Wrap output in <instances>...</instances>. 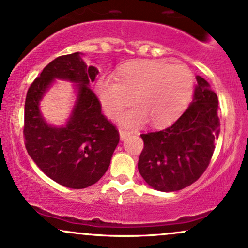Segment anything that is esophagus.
I'll list each match as a JSON object with an SVG mask.
<instances>
[{"instance_id": "34e87169", "label": "esophagus", "mask_w": 248, "mask_h": 248, "mask_svg": "<svg viewBox=\"0 0 248 248\" xmlns=\"http://www.w3.org/2000/svg\"><path fill=\"white\" fill-rule=\"evenodd\" d=\"M119 133H120V139H121V140H124V139H127L128 136L130 135V133L129 132H126V130H121L120 129V132H119Z\"/></svg>"}]
</instances>
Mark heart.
Masks as SVG:
<instances>
[{"instance_id": "obj_1", "label": "heart", "mask_w": 248, "mask_h": 248, "mask_svg": "<svg viewBox=\"0 0 248 248\" xmlns=\"http://www.w3.org/2000/svg\"><path fill=\"white\" fill-rule=\"evenodd\" d=\"M96 95L106 114L114 119L133 101L136 104L120 116L128 128L150 120L153 126L172 124L183 114L191 100L193 76L186 65L162 61H141L122 67L118 78L101 77Z\"/></svg>"}]
</instances>
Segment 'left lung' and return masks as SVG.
<instances>
[{
  "label": "left lung",
  "mask_w": 248,
  "mask_h": 248,
  "mask_svg": "<svg viewBox=\"0 0 248 248\" xmlns=\"http://www.w3.org/2000/svg\"><path fill=\"white\" fill-rule=\"evenodd\" d=\"M192 102L172 126L142 134L144 148L138 168L146 183L158 191H178L203 175L220 133L218 96L196 77Z\"/></svg>",
  "instance_id": "obj_1"
}]
</instances>
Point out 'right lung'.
Here are the masks:
<instances>
[{"label":"right lung","mask_w":248,"mask_h":248,"mask_svg":"<svg viewBox=\"0 0 248 248\" xmlns=\"http://www.w3.org/2000/svg\"><path fill=\"white\" fill-rule=\"evenodd\" d=\"M82 53L61 56L47 64L31 84L25 98V148L47 177L70 189H84L100 179L109 167L120 136L101 113L91 82L99 71L87 66ZM56 78L76 83L77 99L62 126L44 119L39 104Z\"/></svg>","instance_id":"obj_1"}]
</instances>
